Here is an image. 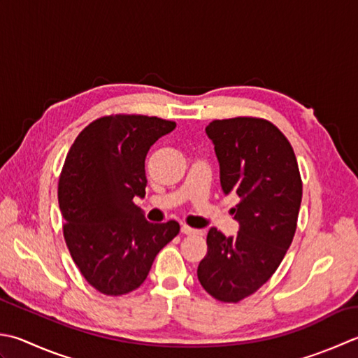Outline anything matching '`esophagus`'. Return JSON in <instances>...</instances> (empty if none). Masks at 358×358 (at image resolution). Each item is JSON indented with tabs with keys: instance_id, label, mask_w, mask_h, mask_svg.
<instances>
[{
	"instance_id": "obj_1",
	"label": "esophagus",
	"mask_w": 358,
	"mask_h": 358,
	"mask_svg": "<svg viewBox=\"0 0 358 358\" xmlns=\"http://www.w3.org/2000/svg\"><path fill=\"white\" fill-rule=\"evenodd\" d=\"M181 233H183V234H201V231L191 228L187 225H181Z\"/></svg>"
}]
</instances>
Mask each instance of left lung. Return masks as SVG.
Returning <instances> with one entry per match:
<instances>
[{"label": "left lung", "instance_id": "obj_1", "mask_svg": "<svg viewBox=\"0 0 358 358\" xmlns=\"http://www.w3.org/2000/svg\"><path fill=\"white\" fill-rule=\"evenodd\" d=\"M205 131L214 144L223 194L239 197L231 209L239 231L229 237L208 231L197 276L209 295L237 303L282 262L295 236L303 183L290 143L265 119H222Z\"/></svg>", "mask_w": 358, "mask_h": 358}]
</instances>
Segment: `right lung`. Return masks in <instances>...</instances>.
<instances>
[{"label": "right lung", "mask_w": 358, "mask_h": 358, "mask_svg": "<svg viewBox=\"0 0 358 358\" xmlns=\"http://www.w3.org/2000/svg\"><path fill=\"white\" fill-rule=\"evenodd\" d=\"M177 124L155 116L116 115L83 129L59 181L63 234L83 278L103 295L141 285L178 222H147L133 199H144L145 155Z\"/></svg>", "instance_id": "1"}]
</instances>
